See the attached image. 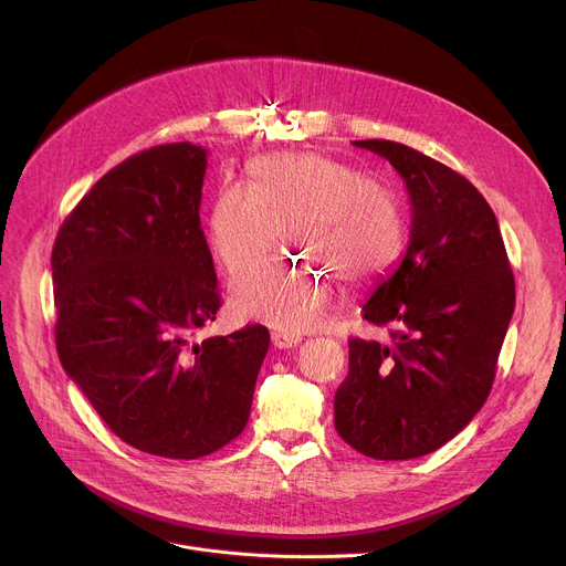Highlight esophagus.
I'll return each instance as SVG.
<instances>
[{"mask_svg": "<svg viewBox=\"0 0 566 566\" xmlns=\"http://www.w3.org/2000/svg\"><path fill=\"white\" fill-rule=\"evenodd\" d=\"M271 340H273V345H275L277 349H291V347H297V345L302 343V336L295 334V332L277 329V332H273Z\"/></svg>", "mask_w": 566, "mask_h": 566, "instance_id": "1", "label": "esophagus"}]
</instances>
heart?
<instances>
[{"instance_id":"heart-1","label":"heart","mask_w":566,"mask_h":566,"mask_svg":"<svg viewBox=\"0 0 566 566\" xmlns=\"http://www.w3.org/2000/svg\"><path fill=\"white\" fill-rule=\"evenodd\" d=\"M249 187L219 188L208 214V241L230 273L262 258L286 226V241L308 251L302 264L266 260L230 284L237 315L304 332L340 300L338 273L365 282L389 266L406 247V217L398 195L363 177L345 160L319 151H282L255 158Z\"/></svg>"}]
</instances>
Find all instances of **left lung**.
Instances as JSON below:
<instances>
[{"instance_id": "left-lung-1", "label": "left lung", "mask_w": 566, "mask_h": 566, "mask_svg": "<svg viewBox=\"0 0 566 566\" xmlns=\"http://www.w3.org/2000/svg\"><path fill=\"white\" fill-rule=\"evenodd\" d=\"M387 158L412 203L410 244L363 317L391 343L349 340L338 434L360 454L406 461L454 439L486 402L515 311V280L489 201L439 160L394 140H354Z\"/></svg>"}]
</instances>
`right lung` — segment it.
<instances>
[{
	"label": "right lung",
	"instance_id": "right-lung-1",
	"mask_svg": "<svg viewBox=\"0 0 566 566\" xmlns=\"http://www.w3.org/2000/svg\"><path fill=\"white\" fill-rule=\"evenodd\" d=\"M208 149L149 147L109 170L57 230L55 345L69 378L132 448L199 459L249 423L269 329L201 343L221 300L199 208Z\"/></svg>",
	"mask_w": 566,
	"mask_h": 566
}]
</instances>
